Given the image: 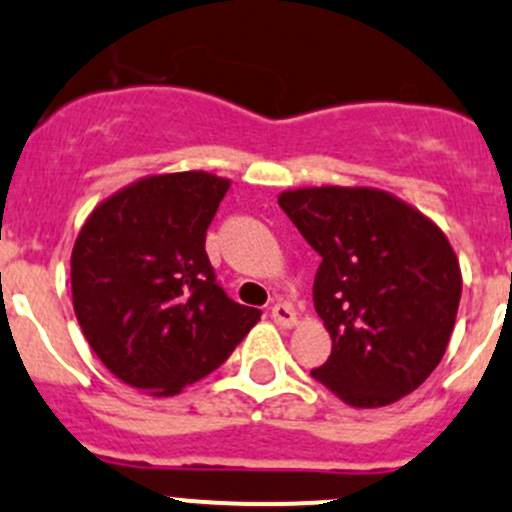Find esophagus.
I'll use <instances>...</instances> for the list:
<instances>
[{"label":"esophagus","instance_id":"1","mask_svg":"<svg viewBox=\"0 0 512 512\" xmlns=\"http://www.w3.org/2000/svg\"><path fill=\"white\" fill-rule=\"evenodd\" d=\"M272 319H275L280 327H294V324H297V312L292 309V304L277 302L275 307H272Z\"/></svg>","mask_w":512,"mask_h":512}]
</instances>
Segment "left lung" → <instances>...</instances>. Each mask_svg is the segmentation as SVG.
Masks as SVG:
<instances>
[{"label":"left lung","mask_w":512,"mask_h":512,"mask_svg":"<svg viewBox=\"0 0 512 512\" xmlns=\"http://www.w3.org/2000/svg\"><path fill=\"white\" fill-rule=\"evenodd\" d=\"M319 252L314 309L332 354L312 376L354 409L411 394L443 359L461 267L441 227L376 188H299L277 198Z\"/></svg>","instance_id":"8db88e82"}]
</instances>
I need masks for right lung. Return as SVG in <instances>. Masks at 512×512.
I'll use <instances>...</instances> for the list:
<instances>
[{
    "mask_svg": "<svg viewBox=\"0 0 512 512\" xmlns=\"http://www.w3.org/2000/svg\"><path fill=\"white\" fill-rule=\"evenodd\" d=\"M230 180L151 175L89 215L71 252L74 312L113 376L175 396L208 376L260 319L215 282L205 232Z\"/></svg>",
    "mask_w": 512,
    "mask_h": 512,
    "instance_id": "right-lung-1",
    "label": "right lung"
}]
</instances>
